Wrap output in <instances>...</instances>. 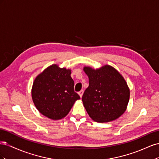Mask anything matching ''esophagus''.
<instances>
[{
  "instance_id": "obj_1",
  "label": "esophagus",
  "mask_w": 159,
  "mask_h": 159,
  "mask_svg": "<svg viewBox=\"0 0 159 159\" xmlns=\"http://www.w3.org/2000/svg\"><path fill=\"white\" fill-rule=\"evenodd\" d=\"M83 93H84V90H81L80 91H79V92H78V94H79V95L80 96V98L82 97Z\"/></svg>"
}]
</instances>
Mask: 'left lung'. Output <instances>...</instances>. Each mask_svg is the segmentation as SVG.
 I'll list each match as a JSON object with an SVG mask.
<instances>
[{
	"mask_svg": "<svg viewBox=\"0 0 159 159\" xmlns=\"http://www.w3.org/2000/svg\"><path fill=\"white\" fill-rule=\"evenodd\" d=\"M89 86L82 102L93 121L107 123L118 119L125 113L129 101L130 90L122 75L109 65L99 69L85 66Z\"/></svg>",
	"mask_w": 159,
	"mask_h": 159,
	"instance_id": "left-lung-1",
	"label": "left lung"
}]
</instances>
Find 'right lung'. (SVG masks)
Segmentation results:
<instances>
[{"label":"right lung","mask_w":159,"mask_h":159,"mask_svg":"<svg viewBox=\"0 0 159 159\" xmlns=\"http://www.w3.org/2000/svg\"><path fill=\"white\" fill-rule=\"evenodd\" d=\"M71 70L52 64L37 75L32 88V98L39 112L52 120L65 117L75 101L80 99L74 91Z\"/></svg>","instance_id":"right-lung-1"}]
</instances>
